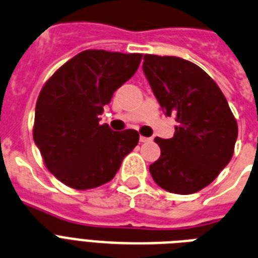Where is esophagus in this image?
I'll return each instance as SVG.
<instances>
[{
    "label": "esophagus",
    "mask_w": 258,
    "mask_h": 258,
    "mask_svg": "<svg viewBox=\"0 0 258 258\" xmlns=\"http://www.w3.org/2000/svg\"><path fill=\"white\" fill-rule=\"evenodd\" d=\"M148 141H151L149 137H144V136H140V143H148Z\"/></svg>",
    "instance_id": "34e87169"
}]
</instances>
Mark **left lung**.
<instances>
[{
    "mask_svg": "<svg viewBox=\"0 0 258 258\" xmlns=\"http://www.w3.org/2000/svg\"><path fill=\"white\" fill-rule=\"evenodd\" d=\"M143 70L165 115L176 121L172 139H155L161 155L149 165L152 177L169 192H198L231 160L237 121L221 89L197 64L145 55Z\"/></svg>",
    "mask_w": 258,
    "mask_h": 258,
    "instance_id": "obj_1",
    "label": "left lung"
}]
</instances>
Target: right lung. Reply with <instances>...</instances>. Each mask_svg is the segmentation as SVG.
Masks as SVG:
<instances>
[{
	"instance_id": "1",
	"label": "right lung",
	"mask_w": 258,
	"mask_h": 258,
	"mask_svg": "<svg viewBox=\"0 0 258 258\" xmlns=\"http://www.w3.org/2000/svg\"><path fill=\"white\" fill-rule=\"evenodd\" d=\"M141 53L87 49L61 66L37 98L33 140L53 176L75 189L110 181L139 144L133 129L99 123L103 106L137 71Z\"/></svg>"
}]
</instances>
